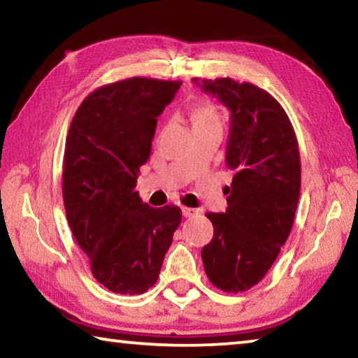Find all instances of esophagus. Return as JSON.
Returning <instances> with one entry per match:
<instances>
[{"instance_id":"34e87169","label":"esophagus","mask_w":358,"mask_h":358,"mask_svg":"<svg viewBox=\"0 0 358 358\" xmlns=\"http://www.w3.org/2000/svg\"><path fill=\"white\" fill-rule=\"evenodd\" d=\"M181 211H183V216H185V217H191V216H196V215H197V210H196V208L183 207V208H181Z\"/></svg>"}]
</instances>
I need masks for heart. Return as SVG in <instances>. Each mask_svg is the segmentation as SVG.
<instances>
[{
    "instance_id": "obj_1",
    "label": "heart",
    "mask_w": 358,
    "mask_h": 358,
    "mask_svg": "<svg viewBox=\"0 0 358 358\" xmlns=\"http://www.w3.org/2000/svg\"><path fill=\"white\" fill-rule=\"evenodd\" d=\"M192 123L196 126H221V117L213 102L205 101L192 108Z\"/></svg>"
}]
</instances>
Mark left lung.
<instances>
[{"mask_svg": "<svg viewBox=\"0 0 358 358\" xmlns=\"http://www.w3.org/2000/svg\"><path fill=\"white\" fill-rule=\"evenodd\" d=\"M230 110L227 167L234 171L226 213H207L213 238L202 248L210 282L227 294L262 280L292 230L301 185L299 142L273 96L230 77L194 78Z\"/></svg>", "mask_w": 358, "mask_h": 358, "instance_id": "8db88e82", "label": "left lung"}]
</instances>
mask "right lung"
Here are the masks:
<instances>
[{"label":"right lung","mask_w":358,"mask_h":358,"mask_svg":"<svg viewBox=\"0 0 358 358\" xmlns=\"http://www.w3.org/2000/svg\"><path fill=\"white\" fill-rule=\"evenodd\" d=\"M181 80L131 77L90 93L71 121L63 157L66 217L90 270L115 294L153 287L181 222L175 205L151 208L136 191L157 117Z\"/></svg>","instance_id":"right-lung-1"}]
</instances>
